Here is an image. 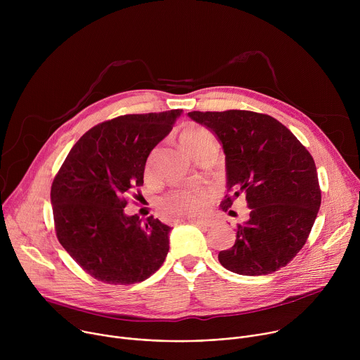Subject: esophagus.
Instances as JSON below:
<instances>
[{"instance_id": "obj_1", "label": "esophagus", "mask_w": 360, "mask_h": 360, "mask_svg": "<svg viewBox=\"0 0 360 360\" xmlns=\"http://www.w3.org/2000/svg\"><path fill=\"white\" fill-rule=\"evenodd\" d=\"M186 222L192 224V225H196V226H200V228H210L214 225L212 221L210 219H196V218H192V219H188Z\"/></svg>"}]
</instances>
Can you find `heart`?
<instances>
[{"instance_id": "1", "label": "heart", "mask_w": 360, "mask_h": 360, "mask_svg": "<svg viewBox=\"0 0 360 360\" xmlns=\"http://www.w3.org/2000/svg\"><path fill=\"white\" fill-rule=\"evenodd\" d=\"M179 141L184 149L196 158L203 152L217 149V141L214 134L205 128L203 125L195 122H186L179 134ZM153 158H155V152H150V155L145 164V174L150 175L153 168ZM210 198V192L203 186L195 188H179L168 192L160 202L161 211L165 217L171 219H182V218H192L198 215L207 205Z\"/></svg>"}]
</instances>
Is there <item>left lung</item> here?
I'll return each instance as SVG.
<instances>
[{
    "instance_id": "1",
    "label": "left lung",
    "mask_w": 360,
    "mask_h": 360,
    "mask_svg": "<svg viewBox=\"0 0 360 360\" xmlns=\"http://www.w3.org/2000/svg\"><path fill=\"white\" fill-rule=\"evenodd\" d=\"M224 145L226 212L243 195L249 219L236 225V240L218 259L231 272L259 276L286 266L309 236L322 192L315 161L300 141L266 114L228 110L192 111ZM232 214V211H229Z\"/></svg>"
}]
</instances>
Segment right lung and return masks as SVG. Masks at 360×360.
<instances>
[{"instance_id": "add662e5", "label": "right lung", "mask_w": 360, "mask_h": 360, "mask_svg": "<svg viewBox=\"0 0 360 360\" xmlns=\"http://www.w3.org/2000/svg\"><path fill=\"white\" fill-rule=\"evenodd\" d=\"M181 112L128 114L101 122L78 139L57 172L51 186L57 238L96 281L132 285L162 266L171 228L152 217L141 224L124 208L127 195L143 185L149 152Z\"/></svg>"}]
</instances>
